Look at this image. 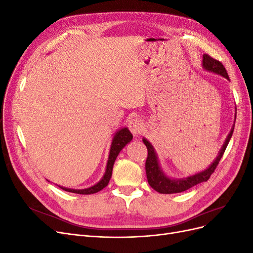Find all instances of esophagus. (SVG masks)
<instances>
[{
    "label": "esophagus",
    "mask_w": 253,
    "mask_h": 253,
    "mask_svg": "<svg viewBox=\"0 0 253 253\" xmlns=\"http://www.w3.org/2000/svg\"><path fill=\"white\" fill-rule=\"evenodd\" d=\"M128 127H129V129H131V132L133 133L134 136H138L139 134L142 133V131L144 129L143 122L138 118H135V119H132L131 121H129Z\"/></svg>",
    "instance_id": "1"
}]
</instances>
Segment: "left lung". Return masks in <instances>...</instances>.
<instances>
[{
    "label": "left lung",
    "instance_id": "8db88e82",
    "mask_svg": "<svg viewBox=\"0 0 253 253\" xmlns=\"http://www.w3.org/2000/svg\"><path fill=\"white\" fill-rule=\"evenodd\" d=\"M203 66L207 71L216 73L218 75L223 76V77H225L226 79L230 80L229 79V76L225 66L221 64L220 61L212 58L211 56L207 55V53H205L203 58ZM233 129H234V126L231 128L230 133H229L227 139L225 141V144L219 151L218 156L216 157L215 160H214L213 164L208 168V169L198 174H195L193 176H190V177H187L185 179H178V180L168 178L167 176L163 173L158 165V160L154 152V149H153L151 143L147 139H142L145 147L148 149V157H147V160H145V173H147L149 185L159 193L173 194V193L183 192V191L192 188L198 185V183L207 181L210 178V176L213 174V172L215 171L217 165L219 164V160L221 159V157H223L227 145L231 139Z\"/></svg>",
    "mask_w": 253,
    "mask_h": 253
}]
</instances>
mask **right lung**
<instances>
[{"instance_id":"1","label":"right lung","mask_w":253,"mask_h":253,"mask_svg":"<svg viewBox=\"0 0 253 253\" xmlns=\"http://www.w3.org/2000/svg\"><path fill=\"white\" fill-rule=\"evenodd\" d=\"M132 139H133V135L129 133V131L126 127L120 129V131L117 132V134L115 135L113 142H112V147H111V151H110V156H109V160H108V166H106L105 174L103 176V178L98 183H96L95 186L87 188V189H83V190H73V189H67V188H63V187H60V188L64 191H67V192H73V193H77V194H94V193L99 192V191L108 186V183H109V181L111 179V176H112L114 163H115V160H116L119 152L124 149L125 145L127 142L131 141Z\"/></svg>"}]
</instances>
